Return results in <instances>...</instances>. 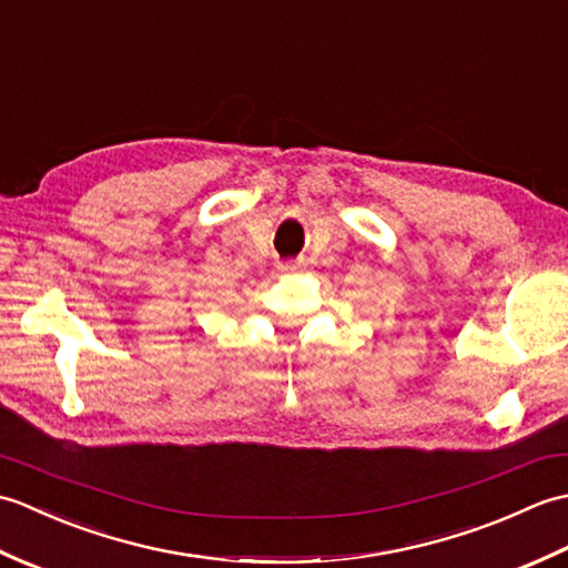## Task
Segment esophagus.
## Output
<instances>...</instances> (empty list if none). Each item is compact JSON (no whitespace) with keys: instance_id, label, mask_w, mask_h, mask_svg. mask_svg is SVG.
<instances>
[{"instance_id":"esophagus-1","label":"esophagus","mask_w":568,"mask_h":568,"mask_svg":"<svg viewBox=\"0 0 568 568\" xmlns=\"http://www.w3.org/2000/svg\"><path fill=\"white\" fill-rule=\"evenodd\" d=\"M277 271H281V273H295V271H300V263H297V261L277 263Z\"/></svg>"}]
</instances>
